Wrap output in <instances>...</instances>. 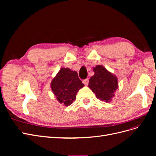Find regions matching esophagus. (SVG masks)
Segmentation results:
<instances>
[{
    "label": "esophagus",
    "instance_id": "34e87169",
    "mask_svg": "<svg viewBox=\"0 0 156 156\" xmlns=\"http://www.w3.org/2000/svg\"><path fill=\"white\" fill-rule=\"evenodd\" d=\"M88 82H89L88 79H84V80H83V83L84 84V85H86V86L88 85Z\"/></svg>",
    "mask_w": 156,
    "mask_h": 156
}]
</instances>
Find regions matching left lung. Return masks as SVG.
<instances>
[{
    "instance_id": "obj_1",
    "label": "left lung",
    "mask_w": 156,
    "mask_h": 156,
    "mask_svg": "<svg viewBox=\"0 0 156 156\" xmlns=\"http://www.w3.org/2000/svg\"><path fill=\"white\" fill-rule=\"evenodd\" d=\"M93 71L94 75L90 78L89 88L101 101H111L119 88L116 76L101 65H97L93 68Z\"/></svg>"
}]
</instances>
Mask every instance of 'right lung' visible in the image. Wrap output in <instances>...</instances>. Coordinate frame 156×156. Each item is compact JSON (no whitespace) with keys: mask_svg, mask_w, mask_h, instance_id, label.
Here are the masks:
<instances>
[{"mask_svg":"<svg viewBox=\"0 0 156 156\" xmlns=\"http://www.w3.org/2000/svg\"><path fill=\"white\" fill-rule=\"evenodd\" d=\"M84 86L77 72L68 68H61L51 83V88L56 99L65 106L72 104L78 91Z\"/></svg>","mask_w":156,"mask_h":156,"instance_id":"obj_1","label":"right lung"}]
</instances>
